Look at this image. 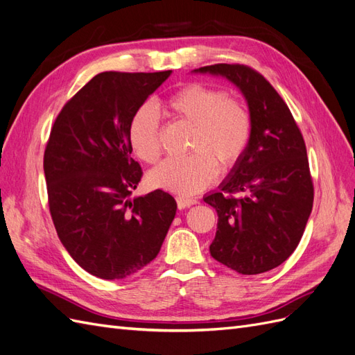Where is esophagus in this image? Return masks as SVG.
<instances>
[{
    "label": "esophagus",
    "mask_w": 355,
    "mask_h": 355,
    "mask_svg": "<svg viewBox=\"0 0 355 355\" xmlns=\"http://www.w3.org/2000/svg\"><path fill=\"white\" fill-rule=\"evenodd\" d=\"M176 202H178V207H179V209H187V207L192 206V204H197V200L185 198V197H178V198H176Z\"/></svg>",
    "instance_id": "34e87169"
}]
</instances>
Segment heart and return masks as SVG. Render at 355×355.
I'll use <instances>...</instances> for the list:
<instances>
[{
  "instance_id": "b5f03b06",
  "label": "heart",
  "mask_w": 355,
  "mask_h": 355,
  "mask_svg": "<svg viewBox=\"0 0 355 355\" xmlns=\"http://www.w3.org/2000/svg\"><path fill=\"white\" fill-rule=\"evenodd\" d=\"M176 120L192 125L191 155L167 159L149 173L154 188L178 196H194L206 189L218 175V166L228 171L237 166L252 137V118L240 101L201 83H191L167 101ZM130 145L148 164L161 155L159 123L155 111L145 106L130 123Z\"/></svg>"
}]
</instances>
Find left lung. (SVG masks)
Returning <instances> with one entry per match:
<instances>
[{
	"mask_svg": "<svg viewBox=\"0 0 355 355\" xmlns=\"http://www.w3.org/2000/svg\"><path fill=\"white\" fill-rule=\"evenodd\" d=\"M194 72L220 75L237 85L252 118L244 155L219 191L204 197L218 211L210 254L244 275L274 270L295 252L313 210L302 133L282 96L257 71L218 63Z\"/></svg>",
	"mask_w": 355,
	"mask_h": 355,
	"instance_id": "1",
	"label": "left lung"
}]
</instances>
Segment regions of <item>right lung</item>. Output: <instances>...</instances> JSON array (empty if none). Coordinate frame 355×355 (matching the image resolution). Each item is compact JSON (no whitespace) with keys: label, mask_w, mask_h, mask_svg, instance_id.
<instances>
[{"label":"right lung","mask_w":355,"mask_h":355,"mask_svg":"<svg viewBox=\"0 0 355 355\" xmlns=\"http://www.w3.org/2000/svg\"><path fill=\"white\" fill-rule=\"evenodd\" d=\"M170 73H98L51 127L44 175L53 223L72 259L103 280H121L155 259L175 219L168 192L132 198L142 168L128 136L133 116Z\"/></svg>","instance_id":"obj_1"}]
</instances>
